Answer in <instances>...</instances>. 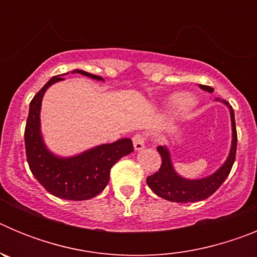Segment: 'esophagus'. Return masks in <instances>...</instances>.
Masks as SVG:
<instances>
[{"mask_svg":"<svg viewBox=\"0 0 257 257\" xmlns=\"http://www.w3.org/2000/svg\"><path fill=\"white\" fill-rule=\"evenodd\" d=\"M133 143H134V148H135V151H142V149L144 148V144H145L144 135H142V134H136V135L133 138Z\"/></svg>","mask_w":257,"mask_h":257,"instance_id":"esophagus-1","label":"esophagus"}]
</instances>
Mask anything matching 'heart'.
Segmentation results:
<instances>
[{"label":"heart","mask_w":257,"mask_h":257,"mask_svg":"<svg viewBox=\"0 0 257 257\" xmlns=\"http://www.w3.org/2000/svg\"><path fill=\"white\" fill-rule=\"evenodd\" d=\"M193 101L187 94H174L170 96L169 101H167V106L172 112H179V110H184L188 106H192Z\"/></svg>","instance_id":"1"}]
</instances>
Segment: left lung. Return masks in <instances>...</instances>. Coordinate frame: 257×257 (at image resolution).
Wrapping results in <instances>:
<instances>
[{
    "label": "left lung",
    "instance_id": "obj_1",
    "mask_svg": "<svg viewBox=\"0 0 257 257\" xmlns=\"http://www.w3.org/2000/svg\"><path fill=\"white\" fill-rule=\"evenodd\" d=\"M199 87L205 91L212 92L213 88L210 86L199 85ZM217 100V99H216ZM221 103L225 104L230 110L231 119V148L229 152V156L226 158L225 163L213 172L207 178L198 179V180H189V179L181 178L180 175L176 174L174 170V166L171 162L169 149L166 147H158L157 151L162 158L160 170L156 174L151 175L147 178L148 187L156 193L157 196L163 199L171 202H178V203H190V202H198L208 198L212 196L220 188L225 179L228 178L233 163L235 161V152H237V130H235V119L234 112L231 109L230 104L226 100H221Z\"/></svg>",
    "mask_w": 257,
    "mask_h": 257
}]
</instances>
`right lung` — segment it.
<instances>
[{
	"label": "right lung",
	"mask_w": 257,
	"mask_h": 257,
	"mask_svg": "<svg viewBox=\"0 0 257 257\" xmlns=\"http://www.w3.org/2000/svg\"><path fill=\"white\" fill-rule=\"evenodd\" d=\"M79 73L97 81L100 76L76 69ZM61 74L52 77L35 95L29 104L24 142L29 169L38 183L52 196L70 201H85L94 198L109 183V172L118 160L134 152L131 139H121L112 144H103L88 149L74 157H58L45 145L40 128V112L42 97L47 88L61 81Z\"/></svg>",
	"instance_id": "1"
}]
</instances>
